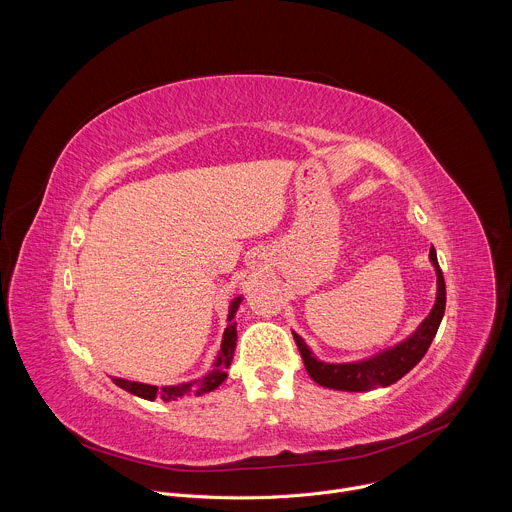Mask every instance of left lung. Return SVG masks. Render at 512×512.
<instances>
[{"label": "left lung", "mask_w": 512, "mask_h": 512, "mask_svg": "<svg viewBox=\"0 0 512 512\" xmlns=\"http://www.w3.org/2000/svg\"><path fill=\"white\" fill-rule=\"evenodd\" d=\"M429 259L435 267L437 275V298L429 312V316L421 322V326L403 342L397 346L383 350L371 358H364L358 362H342V364H330L318 360L302 336L294 332V340L300 348L302 360L306 364L308 375L322 387L336 389V391H371L379 387H389L397 383L401 377H405L415 364L425 356L431 340L440 328V322L446 312V281L437 263L435 249H429Z\"/></svg>", "instance_id": "1"}]
</instances>
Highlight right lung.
<instances>
[{
	"instance_id": "add662e5",
	"label": "right lung",
	"mask_w": 512,
	"mask_h": 512,
	"mask_svg": "<svg viewBox=\"0 0 512 512\" xmlns=\"http://www.w3.org/2000/svg\"><path fill=\"white\" fill-rule=\"evenodd\" d=\"M241 296L233 300L231 308H229V318H227V328L223 334V342H221V350H218L216 362L210 373H206L202 379L192 381V383H182V385H168V387H156V385H145V383H135V381H125V379H117L113 377V383L117 387H121L123 391L137 395L141 399H162V401H176L180 397H184L186 393H194V395H202L208 391H214L218 385H221L227 379V369L231 367V360L235 354V346H237V322H235V314L239 310L241 304Z\"/></svg>"
}]
</instances>
